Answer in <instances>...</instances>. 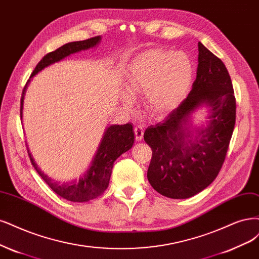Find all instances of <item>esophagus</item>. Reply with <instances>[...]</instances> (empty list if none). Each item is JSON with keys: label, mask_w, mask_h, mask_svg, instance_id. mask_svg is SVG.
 <instances>
[{"label": "esophagus", "mask_w": 259, "mask_h": 259, "mask_svg": "<svg viewBox=\"0 0 259 259\" xmlns=\"http://www.w3.org/2000/svg\"><path fill=\"white\" fill-rule=\"evenodd\" d=\"M134 134H135V139L137 141H140L142 138H144V128L138 125L134 128Z\"/></svg>", "instance_id": "esophagus-1"}]
</instances>
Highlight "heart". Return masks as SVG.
Masks as SVG:
<instances>
[{"mask_svg": "<svg viewBox=\"0 0 259 259\" xmlns=\"http://www.w3.org/2000/svg\"><path fill=\"white\" fill-rule=\"evenodd\" d=\"M193 66L184 55L168 50H148L135 58L130 67L126 85L133 94L145 93L147 110L153 115H164L180 105L189 91ZM126 105L132 104L124 95Z\"/></svg>", "mask_w": 259, "mask_h": 259, "instance_id": "1", "label": "heart"}]
</instances>
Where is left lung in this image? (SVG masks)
<instances>
[{"label":"left lung","instance_id":"1","mask_svg":"<svg viewBox=\"0 0 259 259\" xmlns=\"http://www.w3.org/2000/svg\"><path fill=\"white\" fill-rule=\"evenodd\" d=\"M198 51L192 91L163 122L149 126L144 134L152 150L148 180L168 198H190L214 181L235 128L236 97L228 70L201 42ZM202 103L210 106V123L198 138L192 139L185 124Z\"/></svg>","mask_w":259,"mask_h":259}]
</instances>
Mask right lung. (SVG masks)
Segmentation results:
<instances>
[{"mask_svg":"<svg viewBox=\"0 0 259 259\" xmlns=\"http://www.w3.org/2000/svg\"><path fill=\"white\" fill-rule=\"evenodd\" d=\"M100 40L101 36H95L84 40L68 42L58 48L57 50L47 53V55L38 62V64L33 70L28 82L25 83L23 88L20 101V117L22 118V107L25 89L33 76L36 75L45 67L49 66L52 63H56V62L64 59L65 57L72 55V53L96 46V45L100 42ZM133 145L134 132L131 123L124 124V125L109 126L105 133L104 138L101 142V146L99 150H97V153L93 159V163L90 169L87 171V174L77 181L63 184L52 181L49 177L41 172L37 165L35 164L29 150L28 153L32 165L36 169V171L41 177V179L49 185V187L53 192L61 196L62 198L67 199L69 201L83 202L99 197V196H101L107 190V187L109 185L110 175L112 171L114 160L121 154L128 151Z\"/></svg>","mask_w":259,"mask_h":259,"instance_id":"1","label":"right lung"}]
</instances>
